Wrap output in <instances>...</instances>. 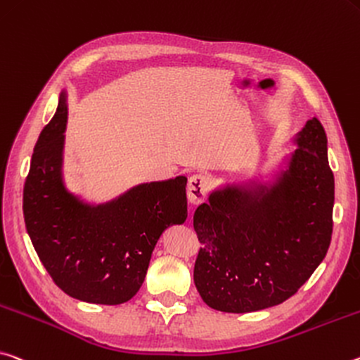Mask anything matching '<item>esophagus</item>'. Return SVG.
<instances>
[{
    "mask_svg": "<svg viewBox=\"0 0 360 360\" xmlns=\"http://www.w3.org/2000/svg\"><path fill=\"white\" fill-rule=\"evenodd\" d=\"M210 189V179L205 174H193L187 182V198L192 205H198L205 200Z\"/></svg>",
    "mask_w": 360,
    "mask_h": 360,
    "instance_id": "obj_1",
    "label": "esophagus"
}]
</instances>
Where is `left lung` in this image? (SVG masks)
<instances>
[{"label": "left lung", "mask_w": 360, "mask_h": 360, "mask_svg": "<svg viewBox=\"0 0 360 360\" xmlns=\"http://www.w3.org/2000/svg\"><path fill=\"white\" fill-rule=\"evenodd\" d=\"M296 149L269 178L226 182L193 214L202 243L193 282L222 312H255L283 303L312 276L332 240L335 179L327 134L314 117Z\"/></svg>", "instance_id": "1"}]
</instances>
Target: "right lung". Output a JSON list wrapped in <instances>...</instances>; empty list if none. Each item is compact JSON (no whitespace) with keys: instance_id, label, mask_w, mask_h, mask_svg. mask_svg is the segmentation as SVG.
<instances>
[{"instance_id":"right-lung-1","label":"right lung","mask_w":360,"mask_h":360,"mask_svg":"<svg viewBox=\"0 0 360 360\" xmlns=\"http://www.w3.org/2000/svg\"><path fill=\"white\" fill-rule=\"evenodd\" d=\"M67 91L33 149L24 186L25 227L39 261L62 292L94 304H122L144 282L153 248L187 219L186 176L142 182L94 203L67 189Z\"/></svg>"}]
</instances>
